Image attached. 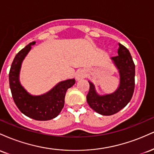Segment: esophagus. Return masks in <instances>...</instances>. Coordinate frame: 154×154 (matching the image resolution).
I'll return each instance as SVG.
<instances>
[{
    "mask_svg": "<svg viewBox=\"0 0 154 154\" xmlns=\"http://www.w3.org/2000/svg\"><path fill=\"white\" fill-rule=\"evenodd\" d=\"M85 76V75L84 72L82 71H79L77 72V74H76V79H77V80H79V79L84 78Z\"/></svg>",
    "mask_w": 154,
    "mask_h": 154,
    "instance_id": "1",
    "label": "esophagus"
}]
</instances>
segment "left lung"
<instances>
[{
    "label": "left lung",
    "mask_w": 154,
    "mask_h": 154,
    "mask_svg": "<svg viewBox=\"0 0 154 154\" xmlns=\"http://www.w3.org/2000/svg\"><path fill=\"white\" fill-rule=\"evenodd\" d=\"M119 46V55L111 58L119 73L117 90L111 94L100 95L95 91L94 85L88 82L90 89L86 97L87 102L92 109L101 115L110 116L119 112L130 101L135 90V63L128 49L120 43Z\"/></svg>",
    "instance_id": "1"
}]
</instances>
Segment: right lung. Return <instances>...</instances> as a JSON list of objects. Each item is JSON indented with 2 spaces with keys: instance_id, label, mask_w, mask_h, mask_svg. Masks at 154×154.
Segmentation results:
<instances>
[{
  "instance_id": "1",
  "label": "right lung",
  "mask_w": 154,
  "mask_h": 154,
  "mask_svg": "<svg viewBox=\"0 0 154 154\" xmlns=\"http://www.w3.org/2000/svg\"><path fill=\"white\" fill-rule=\"evenodd\" d=\"M30 43L16 55L9 72V85L14 101L19 111L28 117L39 121H46L56 117L64 105L67 90L75 83V79H67L58 83L45 94L34 96L28 93L19 82L21 65L31 46Z\"/></svg>"
}]
</instances>
